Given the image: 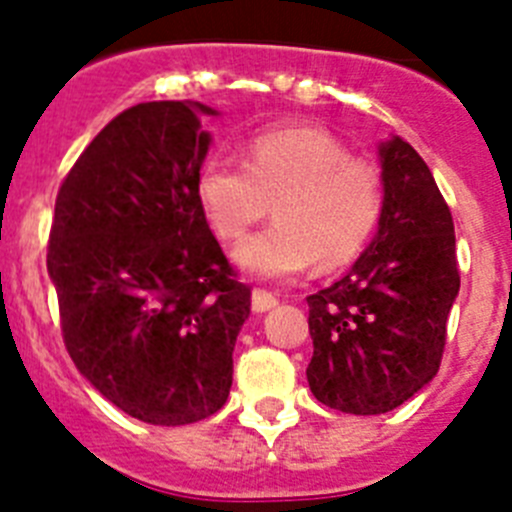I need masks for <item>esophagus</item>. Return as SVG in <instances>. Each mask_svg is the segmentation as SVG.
Instances as JSON below:
<instances>
[{"mask_svg": "<svg viewBox=\"0 0 512 512\" xmlns=\"http://www.w3.org/2000/svg\"><path fill=\"white\" fill-rule=\"evenodd\" d=\"M277 302H279V297L274 295V292H269V289H261V287H256L251 292V307L256 312H266V310H271V307H277Z\"/></svg>", "mask_w": 512, "mask_h": 512, "instance_id": "obj_1", "label": "esophagus"}]
</instances>
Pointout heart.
Instances as JSON below:
<instances>
[{"mask_svg": "<svg viewBox=\"0 0 512 512\" xmlns=\"http://www.w3.org/2000/svg\"><path fill=\"white\" fill-rule=\"evenodd\" d=\"M197 197L223 241H238L271 208L277 223L235 248L256 277L287 279L315 261L338 269L354 261L377 230L384 207L382 171L351 156L318 128H277L253 135L246 164L210 158Z\"/></svg>", "mask_w": 512, "mask_h": 512, "instance_id": "b5f03b06", "label": "heart"}]
</instances>
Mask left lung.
<instances>
[{
    "label": "left lung",
    "mask_w": 512,
    "mask_h": 512,
    "mask_svg": "<svg viewBox=\"0 0 512 512\" xmlns=\"http://www.w3.org/2000/svg\"><path fill=\"white\" fill-rule=\"evenodd\" d=\"M379 158L377 238L346 277L307 297L310 390L354 415L390 413L436 377L459 295L454 217L431 169L402 138Z\"/></svg>",
    "instance_id": "left-lung-1"
}]
</instances>
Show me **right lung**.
<instances>
[{"mask_svg": "<svg viewBox=\"0 0 512 512\" xmlns=\"http://www.w3.org/2000/svg\"><path fill=\"white\" fill-rule=\"evenodd\" d=\"M200 102H143L99 130L63 179L48 274L66 351L122 413L187 425L223 408L251 312L197 197Z\"/></svg>", "mask_w": 512, "mask_h": 512, "instance_id": "1", "label": "right lung"}]
</instances>
